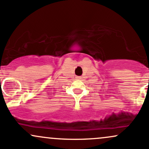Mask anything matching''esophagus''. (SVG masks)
<instances>
[{
	"instance_id": "obj_1",
	"label": "esophagus",
	"mask_w": 149,
	"mask_h": 149,
	"mask_svg": "<svg viewBox=\"0 0 149 149\" xmlns=\"http://www.w3.org/2000/svg\"><path fill=\"white\" fill-rule=\"evenodd\" d=\"M81 78H82V77H80V76H77L76 77L77 79H81Z\"/></svg>"
}]
</instances>
